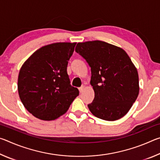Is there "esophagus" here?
Returning <instances> with one entry per match:
<instances>
[{
  "mask_svg": "<svg viewBox=\"0 0 160 160\" xmlns=\"http://www.w3.org/2000/svg\"><path fill=\"white\" fill-rule=\"evenodd\" d=\"M85 85H82V86H81L80 88H79V91H80V92H82L83 90H84V89H85Z\"/></svg>",
  "mask_w": 160,
  "mask_h": 160,
  "instance_id": "obj_1",
  "label": "esophagus"
}]
</instances>
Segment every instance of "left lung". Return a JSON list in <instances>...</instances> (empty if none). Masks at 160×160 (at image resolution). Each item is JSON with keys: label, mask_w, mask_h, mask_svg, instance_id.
Masks as SVG:
<instances>
[{"label": "left lung", "mask_w": 160, "mask_h": 160, "mask_svg": "<svg viewBox=\"0 0 160 160\" xmlns=\"http://www.w3.org/2000/svg\"><path fill=\"white\" fill-rule=\"evenodd\" d=\"M75 51L91 68L94 98L88 108L96 117L116 121L125 116L139 94L138 73L123 48L99 41L78 43Z\"/></svg>", "instance_id": "1"}]
</instances>
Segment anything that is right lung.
Masks as SVG:
<instances>
[{
	"instance_id": "obj_1",
	"label": "right lung",
	"mask_w": 160,
	"mask_h": 160,
	"mask_svg": "<svg viewBox=\"0 0 160 160\" xmlns=\"http://www.w3.org/2000/svg\"><path fill=\"white\" fill-rule=\"evenodd\" d=\"M76 43H53L37 50L22 66L18 75L19 96L35 117L52 121L64 114L79 95L71 86L67 66Z\"/></svg>"
}]
</instances>
